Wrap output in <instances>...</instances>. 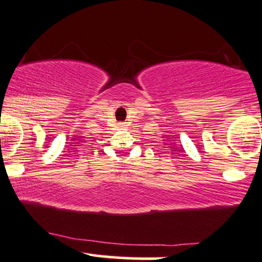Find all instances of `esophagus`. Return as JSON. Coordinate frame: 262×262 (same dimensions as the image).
Returning a JSON list of instances; mask_svg holds the SVG:
<instances>
[{"mask_svg": "<svg viewBox=\"0 0 262 262\" xmlns=\"http://www.w3.org/2000/svg\"><path fill=\"white\" fill-rule=\"evenodd\" d=\"M121 127H124V124H121Z\"/></svg>", "mask_w": 262, "mask_h": 262, "instance_id": "1", "label": "esophagus"}]
</instances>
